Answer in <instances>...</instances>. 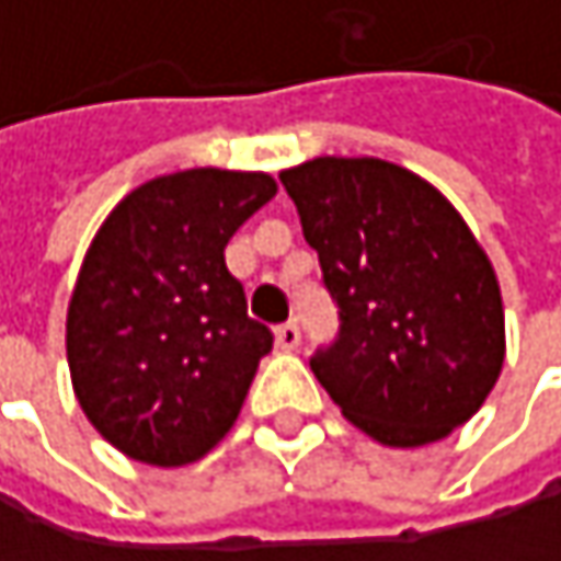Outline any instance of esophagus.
Wrapping results in <instances>:
<instances>
[{
    "instance_id": "34e87169",
    "label": "esophagus",
    "mask_w": 561,
    "mask_h": 561,
    "mask_svg": "<svg viewBox=\"0 0 561 561\" xmlns=\"http://www.w3.org/2000/svg\"><path fill=\"white\" fill-rule=\"evenodd\" d=\"M301 344V331H298V324H282V328H276V347L279 351H295Z\"/></svg>"
}]
</instances>
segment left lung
I'll use <instances>...</instances> for the list:
<instances>
[{"label":"left lung","mask_w":561,"mask_h":561,"mask_svg":"<svg viewBox=\"0 0 561 561\" xmlns=\"http://www.w3.org/2000/svg\"><path fill=\"white\" fill-rule=\"evenodd\" d=\"M279 178L341 308L337 341L311 360L318 383L387 448L451 435L506 357L501 282L465 217L415 171L370 156Z\"/></svg>","instance_id":"left-lung-1"}]
</instances>
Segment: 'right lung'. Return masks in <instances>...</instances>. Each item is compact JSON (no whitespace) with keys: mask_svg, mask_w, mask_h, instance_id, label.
<instances>
[{"mask_svg":"<svg viewBox=\"0 0 561 561\" xmlns=\"http://www.w3.org/2000/svg\"><path fill=\"white\" fill-rule=\"evenodd\" d=\"M276 191L266 171H174L100 224L67 305V367L126 458L181 468L233 428L273 334L247 314L224 247Z\"/></svg>","mask_w":561,"mask_h":561,"instance_id":"1","label":"right lung"}]
</instances>
